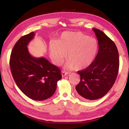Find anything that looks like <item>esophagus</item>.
<instances>
[{"mask_svg":"<svg viewBox=\"0 0 129 129\" xmlns=\"http://www.w3.org/2000/svg\"><path fill=\"white\" fill-rule=\"evenodd\" d=\"M62 77H64V76H67V75H68V72H65V71H62Z\"/></svg>","mask_w":129,"mask_h":129,"instance_id":"obj_1","label":"esophagus"}]
</instances>
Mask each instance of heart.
Returning <instances> with one entry per match:
<instances>
[{
  "label": "heart",
  "mask_w": 129,
  "mask_h": 129,
  "mask_svg": "<svg viewBox=\"0 0 129 129\" xmlns=\"http://www.w3.org/2000/svg\"><path fill=\"white\" fill-rule=\"evenodd\" d=\"M49 49L51 59L55 65L61 64L67 56V68L82 70L88 68L94 60L98 43L95 39L82 32H66L57 41H51Z\"/></svg>",
  "instance_id": "1"
}]
</instances>
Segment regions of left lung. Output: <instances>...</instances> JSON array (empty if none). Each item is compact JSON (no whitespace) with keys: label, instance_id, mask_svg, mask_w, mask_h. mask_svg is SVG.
I'll use <instances>...</instances> for the list:
<instances>
[{"label":"left lung","instance_id":"obj_1","mask_svg":"<svg viewBox=\"0 0 129 129\" xmlns=\"http://www.w3.org/2000/svg\"><path fill=\"white\" fill-rule=\"evenodd\" d=\"M99 49L95 60L86 68L78 71L80 82L76 86L85 100L99 99L112 88L118 73L119 54L115 43L103 32L93 28Z\"/></svg>","mask_w":129,"mask_h":129}]
</instances>
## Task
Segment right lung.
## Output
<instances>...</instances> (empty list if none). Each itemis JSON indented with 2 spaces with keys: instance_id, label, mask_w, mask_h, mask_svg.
I'll return each instance as SVG.
<instances>
[{
  "instance_id": "add662e5",
  "label": "right lung",
  "mask_w": 129,
  "mask_h": 129,
  "mask_svg": "<svg viewBox=\"0 0 129 129\" xmlns=\"http://www.w3.org/2000/svg\"><path fill=\"white\" fill-rule=\"evenodd\" d=\"M34 36V32H30L17 41L11 54L10 65L20 90L30 99L43 101L53 95L62 76L60 69L45 58L30 55L27 45Z\"/></svg>"
}]
</instances>
